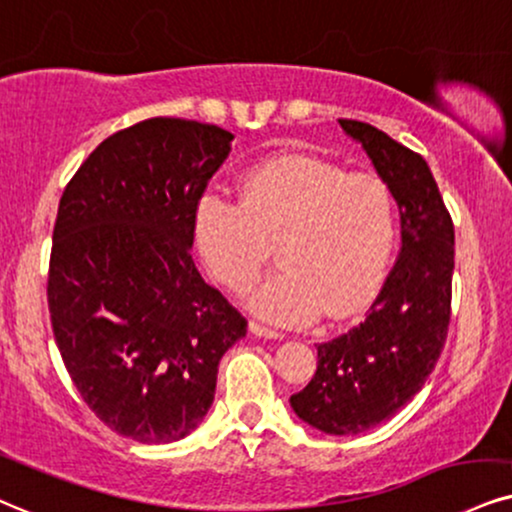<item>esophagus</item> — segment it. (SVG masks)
Returning a JSON list of instances; mask_svg holds the SVG:
<instances>
[{
    "mask_svg": "<svg viewBox=\"0 0 512 512\" xmlns=\"http://www.w3.org/2000/svg\"><path fill=\"white\" fill-rule=\"evenodd\" d=\"M249 330H251V334H256V337H263V339H282L280 332L270 330V327L261 325V323H254V320L249 323Z\"/></svg>",
    "mask_w": 512,
    "mask_h": 512,
    "instance_id": "esophagus-1",
    "label": "esophagus"
}]
</instances>
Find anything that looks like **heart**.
<instances>
[{
	"instance_id": "obj_1",
	"label": "heart",
	"mask_w": 512,
	"mask_h": 512,
	"mask_svg": "<svg viewBox=\"0 0 512 512\" xmlns=\"http://www.w3.org/2000/svg\"><path fill=\"white\" fill-rule=\"evenodd\" d=\"M208 270L232 292L249 289L273 246L280 270L249 306L275 325L346 318L368 304L389 266L396 211L387 182L313 156H280L244 175L239 204L201 197L194 216Z\"/></svg>"
}]
</instances>
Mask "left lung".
<instances>
[{
	"label": "left lung",
	"instance_id": "left-lung-1",
	"mask_svg": "<svg viewBox=\"0 0 512 512\" xmlns=\"http://www.w3.org/2000/svg\"><path fill=\"white\" fill-rule=\"evenodd\" d=\"M387 182L401 216V251L363 323L318 344V370L294 413L325 434L389 420L437 365L451 320L453 220L420 154L361 121H339Z\"/></svg>",
	"mask_w": 512,
	"mask_h": 512
}]
</instances>
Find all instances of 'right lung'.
<instances>
[{"instance_id":"obj_1","label":"right lung","mask_w":512,"mask_h":512,"mask_svg":"<svg viewBox=\"0 0 512 512\" xmlns=\"http://www.w3.org/2000/svg\"><path fill=\"white\" fill-rule=\"evenodd\" d=\"M232 132L149 118L106 137L63 189L47 301L82 401L113 432L170 444L197 430L246 318L194 266L201 194Z\"/></svg>"}]
</instances>
